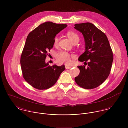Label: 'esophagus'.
<instances>
[{"label":"esophagus","mask_w":128,"mask_h":128,"mask_svg":"<svg viewBox=\"0 0 128 128\" xmlns=\"http://www.w3.org/2000/svg\"><path fill=\"white\" fill-rule=\"evenodd\" d=\"M65 67H66V70L70 69V68H72V67H71V66H65Z\"/></svg>","instance_id":"obj_1"}]
</instances>
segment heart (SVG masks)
<instances>
[{"instance_id":"1","label":"heart","mask_w":128,"mask_h":128,"mask_svg":"<svg viewBox=\"0 0 128 128\" xmlns=\"http://www.w3.org/2000/svg\"><path fill=\"white\" fill-rule=\"evenodd\" d=\"M67 36L71 40L73 44L75 43H77L79 40V37L78 35L75 32H69L67 33ZM58 37L56 36L54 39V44L55 46L57 45L58 42ZM74 56L73 55H71L70 53L66 51H60L57 53L56 55V59L58 62L60 64H70L72 62V58H74Z\"/></svg>"}]
</instances>
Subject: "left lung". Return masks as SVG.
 I'll use <instances>...</instances> for the list:
<instances>
[{"mask_svg": "<svg viewBox=\"0 0 128 128\" xmlns=\"http://www.w3.org/2000/svg\"><path fill=\"white\" fill-rule=\"evenodd\" d=\"M74 28L82 34L85 40V51L78 60L88 65L87 68L86 65L77 66L80 73L75 81L83 88L94 89L101 85L110 75L113 60L110 42L106 35L90 22L75 24Z\"/></svg>", "mask_w": 128, "mask_h": 128, "instance_id": "1", "label": "left lung"}]
</instances>
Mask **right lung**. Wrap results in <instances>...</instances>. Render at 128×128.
<instances>
[{
	"instance_id": "1",
	"label": "right lung",
	"mask_w": 128,
	"mask_h": 128,
	"mask_svg": "<svg viewBox=\"0 0 128 128\" xmlns=\"http://www.w3.org/2000/svg\"><path fill=\"white\" fill-rule=\"evenodd\" d=\"M66 26V24L47 22L38 26L27 37L20 63L24 80L33 87L38 90L51 87L65 70L64 64L49 66L45 59L47 52L53 47L56 35Z\"/></svg>"
}]
</instances>
